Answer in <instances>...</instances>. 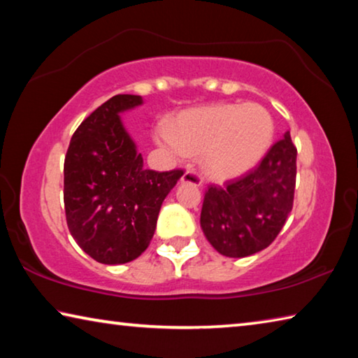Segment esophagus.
<instances>
[{"label":"esophagus","mask_w":358,"mask_h":358,"mask_svg":"<svg viewBox=\"0 0 358 358\" xmlns=\"http://www.w3.org/2000/svg\"><path fill=\"white\" fill-rule=\"evenodd\" d=\"M181 183H191L194 186H202V178L201 175L194 171H186L181 177Z\"/></svg>","instance_id":"1"}]
</instances>
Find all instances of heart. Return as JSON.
Masks as SVG:
<instances>
[{"label":"heart","instance_id":"obj_1","mask_svg":"<svg viewBox=\"0 0 358 358\" xmlns=\"http://www.w3.org/2000/svg\"><path fill=\"white\" fill-rule=\"evenodd\" d=\"M275 123L259 104H220L186 110L159 138L175 153L202 155L210 177L229 180L256 167L270 150Z\"/></svg>","mask_w":358,"mask_h":358}]
</instances>
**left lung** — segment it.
<instances>
[{"instance_id":"1","label":"left lung","mask_w":358,"mask_h":358,"mask_svg":"<svg viewBox=\"0 0 358 358\" xmlns=\"http://www.w3.org/2000/svg\"><path fill=\"white\" fill-rule=\"evenodd\" d=\"M296 148L289 131L246 177L205 192L201 227L205 238L226 257H246L265 250L292 211Z\"/></svg>"}]
</instances>
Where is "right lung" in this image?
Masks as SVG:
<instances>
[{"label":"right lung","instance_id":"obj_1","mask_svg":"<svg viewBox=\"0 0 358 358\" xmlns=\"http://www.w3.org/2000/svg\"><path fill=\"white\" fill-rule=\"evenodd\" d=\"M142 96L117 94L82 121L64 157L69 232L90 257L126 264L147 250L161 205L183 171L143 169V157L120 115Z\"/></svg>","mask_w":358,"mask_h":358}]
</instances>
